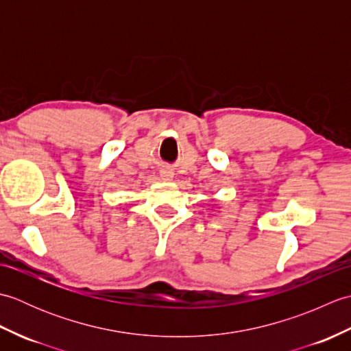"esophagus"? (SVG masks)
<instances>
[{
	"instance_id": "1",
	"label": "esophagus",
	"mask_w": 351,
	"mask_h": 351,
	"mask_svg": "<svg viewBox=\"0 0 351 351\" xmlns=\"http://www.w3.org/2000/svg\"><path fill=\"white\" fill-rule=\"evenodd\" d=\"M161 178L164 181H169V180H171V178H173V173H171V171L167 170V169H162L161 170Z\"/></svg>"
}]
</instances>
